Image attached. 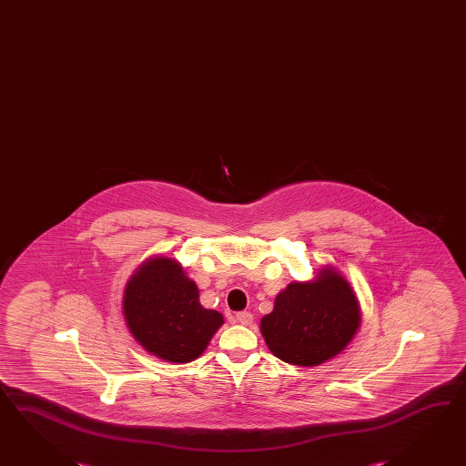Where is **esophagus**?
Returning a JSON list of instances; mask_svg holds the SVG:
<instances>
[{
	"mask_svg": "<svg viewBox=\"0 0 466 466\" xmlns=\"http://www.w3.org/2000/svg\"><path fill=\"white\" fill-rule=\"evenodd\" d=\"M236 320L238 323H242V325H248V323H252V320H254V315L250 314V312H238V314H236Z\"/></svg>",
	"mask_w": 466,
	"mask_h": 466,
	"instance_id": "34e87169",
	"label": "esophagus"
}]
</instances>
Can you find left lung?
Returning <instances> with one entry per match:
<instances>
[{
	"instance_id": "1",
	"label": "left lung",
	"mask_w": 466,
	"mask_h": 466,
	"mask_svg": "<svg viewBox=\"0 0 466 466\" xmlns=\"http://www.w3.org/2000/svg\"><path fill=\"white\" fill-rule=\"evenodd\" d=\"M359 325L360 307L350 284L329 267L312 282H292L277 295L260 330L277 359L315 367L340 353Z\"/></svg>"
}]
</instances>
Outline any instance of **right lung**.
<instances>
[{"label": "right lung", "instance_id": "right-lung-1", "mask_svg": "<svg viewBox=\"0 0 466 466\" xmlns=\"http://www.w3.org/2000/svg\"><path fill=\"white\" fill-rule=\"evenodd\" d=\"M124 317L146 350L172 363L196 360L224 323L222 314L200 305L196 282L166 257L146 260L131 277Z\"/></svg>", "mask_w": 466, "mask_h": 466}]
</instances>
